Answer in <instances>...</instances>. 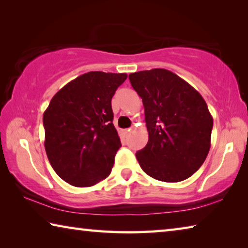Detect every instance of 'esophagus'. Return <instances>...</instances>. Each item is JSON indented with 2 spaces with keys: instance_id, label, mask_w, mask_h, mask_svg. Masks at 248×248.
<instances>
[{
  "instance_id": "esophagus-1",
  "label": "esophagus",
  "mask_w": 248,
  "mask_h": 248,
  "mask_svg": "<svg viewBox=\"0 0 248 248\" xmlns=\"http://www.w3.org/2000/svg\"><path fill=\"white\" fill-rule=\"evenodd\" d=\"M130 130H131V129H125V130H124V133L125 134V136H128L129 132H130Z\"/></svg>"
}]
</instances>
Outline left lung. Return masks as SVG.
I'll return each instance as SVG.
<instances>
[{
  "instance_id": "obj_1",
  "label": "left lung",
  "mask_w": 248,
  "mask_h": 248,
  "mask_svg": "<svg viewBox=\"0 0 248 248\" xmlns=\"http://www.w3.org/2000/svg\"><path fill=\"white\" fill-rule=\"evenodd\" d=\"M142 98L149 141L136 156L154 179L177 183L203 164L211 145L213 119L190 84L165 69L129 74Z\"/></svg>"
}]
</instances>
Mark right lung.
Masks as SVG:
<instances>
[{
	"label": "right lung",
	"mask_w": 248,
	"mask_h": 248,
	"mask_svg": "<svg viewBox=\"0 0 248 248\" xmlns=\"http://www.w3.org/2000/svg\"><path fill=\"white\" fill-rule=\"evenodd\" d=\"M127 77L100 71L79 75L53 96L44 112L48 159L72 186H94L110 174L121 146L111 98Z\"/></svg>",
	"instance_id": "right-lung-1"
}]
</instances>
